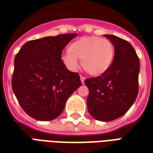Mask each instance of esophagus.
<instances>
[{
  "label": "esophagus",
  "instance_id": "1",
  "mask_svg": "<svg viewBox=\"0 0 153 153\" xmlns=\"http://www.w3.org/2000/svg\"><path fill=\"white\" fill-rule=\"evenodd\" d=\"M80 79H81V82H82V83H84V80H85V77L83 76V75H80Z\"/></svg>",
  "mask_w": 153,
  "mask_h": 153
}]
</instances>
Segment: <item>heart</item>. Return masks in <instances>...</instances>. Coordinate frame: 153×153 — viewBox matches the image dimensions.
<instances>
[{"label": "heart", "mask_w": 153, "mask_h": 153, "mask_svg": "<svg viewBox=\"0 0 153 153\" xmlns=\"http://www.w3.org/2000/svg\"><path fill=\"white\" fill-rule=\"evenodd\" d=\"M115 47L111 42L97 36L78 39L69 47V51L61 55V61L70 71H76L79 60L87 73L98 76L108 70L114 60Z\"/></svg>", "instance_id": "obj_1"}]
</instances>
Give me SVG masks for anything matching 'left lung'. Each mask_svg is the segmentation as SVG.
I'll list each match as a JSON object with an SVG mask.
<instances>
[{"label":"left lung","instance_id":"left-lung-1","mask_svg":"<svg viewBox=\"0 0 153 153\" xmlns=\"http://www.w3.org/2000/svg\"><path fill=\"white\" fill-rule=\"evenodd\" d=\"M115 47L114 60L101 76L87 79L89 90L87 106L90 115L100 121H111L128 111L138 93L139 59L132 45L114 36L104 35Z\"/></svg>","mask_w":153,"mask_h":153}]
</instances>
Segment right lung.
Instances as JSON below:
<instances>
[{
  "label": "right lung",
  "instance_id": "obj_1",
  "mask_svg": "<svg viewBox=\"0 0 153 153\" xmlns=\"http://www.w3.org/2000/svg\"><path fill=\"white\" fill-rule=\"evenodd\" d=\"M76 33L28 41L15 57L12 89L32 118L48 121L62 113L67 99L81 86L78 73L67 70L62 51Z\"/></svg>",
  "mask_w": 153,
  "mask_h": 153
}]
</instances>
